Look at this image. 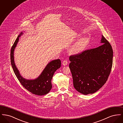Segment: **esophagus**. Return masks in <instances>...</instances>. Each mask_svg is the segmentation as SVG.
<instances>
[{
  "instance_id": "34e87169",
  "label": "esophagus",
  "mask_w": 123,
  "mask_h": 123,
  "mask_svg": "<svg viewBox=\"0 0 123 123\" xmlns=\"http://www.w3.org/2000/svg\"><path fill=\"white\" fill-rule=\"evenodd\" d=\"M68 64V62H67V60H64V61H63V62H62V64H63V65L64 66H65V65H67Z\"/></svg>"
}]
</instances>
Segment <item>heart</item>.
Wrapping results in <instances>:
<instances>
[{"label": "heart", "mask_w": 123, "mask_h": 123, "mask_svg": "<svg viewBox=\"0 0 123 123\" xmlns=\"http://www.w3.org/2000/svg\"><path fill=\"white\" fill-rule=\"evenodd\" d=\"M89 41V39L87 37H82L78 39L70 47L69 53L73 55L82 53L88 46Z\"/></svg>", "instance_id": "1"}]
</instances>
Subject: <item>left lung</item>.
<instances>
[{
  "instance_id": "obj_1",
  "label": "left lung",
  "mask_w": 123,
  "mask_h": 123,
  "mask_svg": "<svg viewBox=\"0 0 123 123\" xmlns=\"http://www.w3.org/2000/svg\"><path fill=\"white\" fill-rule=\"evenodd\" d=\"M100 43L102 44L99 47L69 58L73 86L81 94L87 95L97 91L104 85L111 72V45L102 35Z\"/></svg>"
}]
</instances>
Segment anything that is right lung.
Masks as SVG:
<instances>
[{"instance_id": "1", "label": "right lung", "mask_w": 123, "mask_h": 123, "mask_svg": "<svg viewBox=\"0 0 123 123\" xmlns=\"http://www.w3.org/2000/svg\"><path fill=\"white\" fill-rule=\"evenodd\" d=\"M24 34L23 32L18 36L11 51V60L13 71L21 84L32 94L38 95H43L48 93L52 88L51 80L54 72L61 66V60L55 59L49 62L42 71L40 75L35 79L24 78L20 73L14 61V53L17 47L19 37Z\"/></svg>"}]
</instances>
